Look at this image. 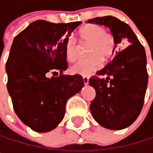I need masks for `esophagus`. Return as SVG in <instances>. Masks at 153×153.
Listing matches in <instances>:
<instances>
[{
    "mask_svg": "<svg viewBox=\"0 0 153 153\" xmlns=\"http://www.w3.org/2000/svg\"><path fill=\"white\" fill-rule=\"evenodd\" d=\"M83 83H84L85 85H88V77H83Z\"/></svg>",
    "mask_w": 153,
    "mask_h": 153,
    "instance_id": "34e87169",
    "label": "esophagus"
}]
</instances>
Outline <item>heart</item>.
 I'll return each mask as SVG.
<instances>
[{
    "label": "heart",
    "mask_w": 153,
    "mask_h": 153,
    "mask_svg": "<svg viewBox=\"0 0 153 153\" xmlns=\"http://www.w3.org/2000/svg\"><path fill=\"white\" fill-rule=\"evenodd\" d=\"M81 41L89 42L87 57L78 59L72 65L71 71L81 76H89L97 71L114 51V39L106 33L104 27L98 25H87L79 30ZM65 57L69 62L74 61L78 56V44L74 38L70 37L65 42Z\"/></svg>",
    "instance_id": "obj_1"
}]
</instances>
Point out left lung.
I'll use <instances>...</instances> for the list:
<instances>
[{
    "instance_id": "left-lung-1",
    "label": "left lung",
    "mask_w": 153,
    "mask_h": 153,
    "mask_svg": "<svg viewBox=\"0 0 153 153\" xmlns=\"http://www.w3.org/2000/svg\"><path fill=\"white\" fill-rule=\"evenodd\" d=\"M87 23L108 27L114 48L119 47L111 62L97 73L106 78L88 79L97 93L90 104L91 114L105 128H126L137 119L143 105L148 83L145 50L130 26L115 16L96 17Z\"/></svg>"
}]
</instances>
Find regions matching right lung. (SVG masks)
Wrapping results in <instances>:
<instances>
[{"label": "right lung", "instance_id": "1", "mask_svg": "<svg viewBox=\"0 0 153 153\" xmlns=\"http://www.w3.org/2000/svg\"><path fill=\"white\" fill-rule=\"evenodd\" d=\"M80 24L37 20L13 41L6 64L7 88L16 114L33 131L56 128L64 119L67 100L84 86L80 75L63 74L68 67L66 40ZM56 71L59 76L48 77Z\"/></svg>", "mask_w": 153, "mask_h": 153}]
</instances>
